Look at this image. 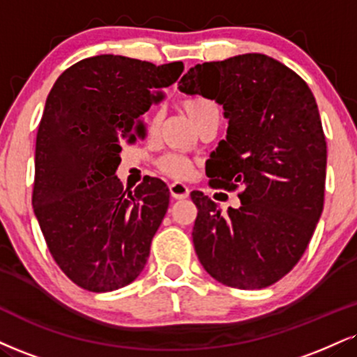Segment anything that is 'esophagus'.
Instances as JSON below:
<instances>
[{
    "label": "esophagus",
    "instance_id": "esophagus-1",
    "mask_svg": "<svg viewBox=\"0 0 357 357\" xmlns=\"http://www.w3.org/2000/svg\"><path fill=\"white\" fill-rule=\"evenodd\" d=\"M169 192L174 199H186V197H190V188L184 183H173L169 186Z\"/></svg>",
    "mask_w": 357,
    "mask_h": 357
}]
</instances>
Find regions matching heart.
Returning <instances> with one entry per match:
<instances>
[{
	"label": "heart",
	"instance_id": "b5f03b06",
	"mask_svg": "<svg viewBox=\"0 0 357 357\" xmlns=\"http://www.w3.org/2000/svg\"><path fill=\"white\" fill-rule=\"evenodd\" d=\"M183 108L186 111V114L190 116L191 121L195 123V126L197 123L203 121V119L209 118V116L220 114V109L214 105V101L206 100L203 96L186 98L183 101ZM154 128H156V121L149 119V131H154ZM158 166H160L162 173L174 179H186L192 173V162L186 156L178 153L165 154L158 161Z\"/></svg>",
	"mask_w": 357,
	"mask_h": 357
}]
</instances>
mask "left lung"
I'll return each mask as SVG.
<instances>
[{
  "mask_svg": "<svg viewBox=\"0 0 357 357\" xmlns=\"http://www.w3.org/2000/svg\"><path fill=\"white\" fill-rule=\"evenodd\" d=\"M225 109L226 139L206 162L225 190L243 188L239 208L218 209L201 191L192 243L216 281L263 289L298 264L323 213L326 137L309 86L266 54L196 64L178 83Z\"/></svg>",
  "mask_w": 357,
  "mask_h": 357,
  "instance_id": "1",
  "label": "left lung"
}]
</instances>
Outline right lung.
I'll use <instances>...</instances> for the list:
<instances>
[{"instance_id": "obj_1", "label": "right lung", "mask_w": 357, "mask_h": 357, "mask_svg": "<svg viewBox=\"0 0 357 357\" xmlns=\"http://www.w3.org/2000/svg\"><path fill=\"white\" fill-rule=\"evenodd\" d=\"M183 70L181 61L91 56L68 68L46 98L33 209L56 264L83 289H119L144 269L169 190L146 178L126 195L116 169L123 144L143 139V114Z\"/></svg>"}]
</instances>
